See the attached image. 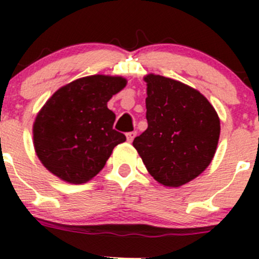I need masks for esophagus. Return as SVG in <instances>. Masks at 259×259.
Masks as SVG:
<instances>
[{
    "instance_id": "esophagus-1",
    "label": "esophagus",
    "mask_w": 259,
    "mask_h": 259,
    "mask_svg": "<svg viewBox=\"0 0 259 259\" xmlns=\"http://www.w3.org/2000/svg\"><path fill=\"white\" fill-rule=\"evenodd\" d=\"M137 137V132H130V133H127L126 134V139H127V142L129 143H132L133 140H134V138Z\"/></svg>"
}]
</instances>
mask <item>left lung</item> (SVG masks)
<instances>
[{
    "instance_id": "1",
    "label": "left lung",
    "mask_w": 259,
    "mask_h": 259,
    "mask_svg": "<svg viewBox=\"0 0 259 259\" xmlns=\"http://www.w3.org/2000/svg\"><path fill=\"white\" fill-rule=\"evenodd\" d=\"M144 80L148 129L133 145L156 182L180 187L210 164L221 134L218 114L205 96L180 81L154 74Z\"/></svg>"
}]
</instances>
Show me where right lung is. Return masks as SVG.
Masks as SVG:
<instances>
[{
  "label": "right lung",
  "instance_id": "1",
  "mask_svg": "<svg viewBox=\"0 0 259 259\" xmlns=\"http://www.w3.org/2000/svg\"><path fill=\"white\" fill-rule=\"evenodd\" d=\"M120 76L93 75L60 88L33 122V146L54 176L71 184L93 179L126 140L113 129L115 114L108 101L125 88Z\"/></svg>",
  "mask_w": 259,
  "mask_h": 259
}]
</instances>
